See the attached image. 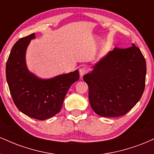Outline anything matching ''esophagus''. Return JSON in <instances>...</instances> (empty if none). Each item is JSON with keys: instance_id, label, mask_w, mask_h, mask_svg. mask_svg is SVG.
Returning <instances> with one entry per match:
<instances>
[{"instance_id": "esophagus-1", "label": "esophagus", "mask_w": 154, "mask_h": 154, "mask_svg": "<svg viewBox=\"0 0 154 154\" xmlns=\"http://www.w3.org/2000/svg\"><path fill=\"white\" fill-rule=\"evenodd\" d=\"M79 74H80V76L81 77H82L85 74H86L88 72V69L86 66H83L79 69Z\"/></svg>"}]
</instances>
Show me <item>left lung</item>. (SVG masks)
Here are the masks:
<instances>
[{"instance_id": "8db88e82", "label": "left lung", "mask_w": 154, "mask_h": 154, "mask_svg": "<svg viewBox=\"0 0 154 154\" xmlns=\"http://www.w3.org/2000/svg\"><path fill=\"white\" fill-rule=\"evenodd\" d=\"M146 75V60L135 44L114 48L83 76L93 110L104 117L125 115L140 99Z\"/></svg>"}]
</instances>
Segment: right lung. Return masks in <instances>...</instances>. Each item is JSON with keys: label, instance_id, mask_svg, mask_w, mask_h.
Here are the masks:
<instances>
[{"label": "right lung", "instance_id": "1", "mask_svg": "<svg viewBox=\"0 0 154 154\" xmlns=\"http://www.w3.org/2000/svg\"><path fill=\"white\" fill-rule=\"evenodd\" d=\"M35 33L19 39L14 44L6 66V80L16 106L23 114L45 120L61 111L70 86L79 78V71L48 79L38 78L29 72L25 62L26 48Z\"/></svg>", "mask_w": 154, "mask_h": 154}]
</instances>
